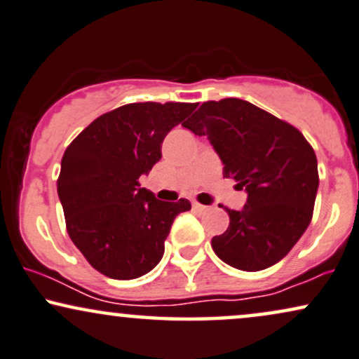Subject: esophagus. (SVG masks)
I'll use <instances>...</instances> for the list:
<instances>
[{
    "label": "esophagus",
    "instance_id": "obj_1",
    "mask_svg": "<svg viewBox=\"0 0 359 359\" xmlns=\"http://www.w3.org/2000/svg\"><path fill=\"white\" fill-rule=\"evenodd\" d=\"M194 210H197V212H205L208 207H205V205H202V203H198V202H194Z\"/></svg>",
    "mask_w": 359,
    "mask_h": 359
}]
</instances>
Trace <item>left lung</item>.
<instances>
[{
    "label": "left lung",
    "instance_id": "left-lung-1",
    "mask_svg": "<svg viewBox=\"0 0 359 359\" xmlns=\"http://www.w3.org/2000/svg\"><path fill=\"white\" fill-rule=\"evenodd\" d=\"M184 127L207 135L224 177L248 194L242 210H225L229 229L212 238L220 260L245 271L280 262L310 225L318 162L310 142L287 121L237 97L203 102Z\"/></svg>",
    "mask_w": 359,
    "mask_h": 359
}]
</instances>
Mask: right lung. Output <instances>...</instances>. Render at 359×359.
<instances>
[{"label":"right lung","instance_id":"obj_1","mask_svg":"<svg viewBox=\"0 0 359 359\" xmlns=\"http://www.w3.org/2000/svg\"><path fill=\"white\" fill-rule=\"evenodd\" d=\"M198 102H133L99 116L67 146L57 177L66 229L93 269L114 280L146 275L164 255L180 198L164 202L139 177L162 157V140Z\"/></svg>","mask_w":359,"mask_h":359}]
</instances>
